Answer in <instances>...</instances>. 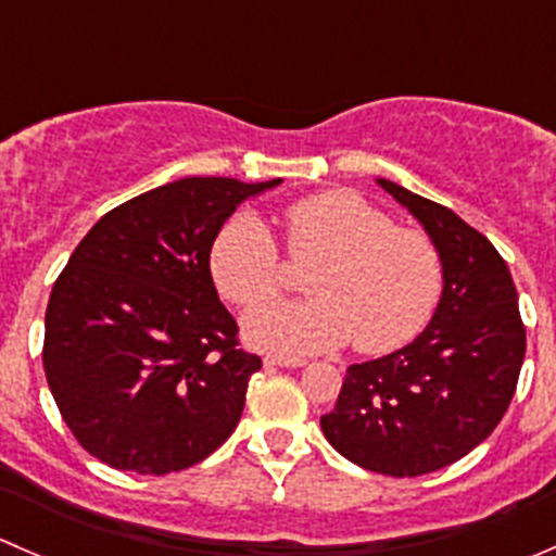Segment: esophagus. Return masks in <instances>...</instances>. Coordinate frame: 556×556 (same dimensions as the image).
Masks as SVG:
<instances>
[{"label":"esophagus","mask_w":556,"mask_h":556,"mask_svg":"<svg viewBox=\"0 0 556 556\" xmlns=\"http://www.w3.org/2000/svg\"><path fill=\"white\" fill-rule=\"evenodd\" d=\"M263 363L266 366H279V368H304L306 361H301V357H279V355H266L263 357Z\"/></svg>","instance_id":"esophagus-1"}]
</instances>
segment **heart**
<instances>
[{"label":"heart","mask_w":556,"mask_h":556,"mask_svg":"<svg viewBox=\"0 0 556 556\" xmlns=\"http://www.w3.org/2000/svg\"><path fill=\"white\" fill-rule=\"evenodd\" d=\"M282 226L290 257L317 263L306 277V301L255 309L282 285L279 247L261 217H231L210 252L223 299L255 309L244 319L252 346L312 355L355 339L366 355H384L422 333L444 288L441 255L422 231L397 228L350 190L295 201L282 212Z\"/></svg>","instance_id":"1"}]
</instances>
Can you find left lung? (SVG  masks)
<instances>
[{
  "label": "left lung",
  "instance_id": "left-lung-1",
  "mask_svg": "<svg viewBox=\"0 0 556 556\" xmlns=\"http://www.w3.org/2000/svg\"><path fill=\"white\" fill-rule=\"evenodd\" d=\"M435 244L444 288L428 328L346 368L325 439L374 473L422 476L473 452L506 414L525 361L517 288L501 252L459 215L377 177Z\"/></svg>",
  "mask_w": 556,
  "mask_h": 556
}]
</instances>
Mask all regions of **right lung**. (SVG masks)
<instances>
[{
	"instance_id": "1",
	"label": "right lung",
	"mask_w": 556,
	"mask_h": 556,
	"mask_svg": "<svg viewBox=\"0 0 556 556\" xmlns=\"http://www.w3.org/2000/svg\"><path fill=\"white\" fill-rule=\"evenodd\" d=\"M282 179L185 177L106 212L45 312L42 366L61 417L110 468L164 476L237 430L261 357L237 346L210 252L242 201Z\"/></svg>"
}]
</instances>
